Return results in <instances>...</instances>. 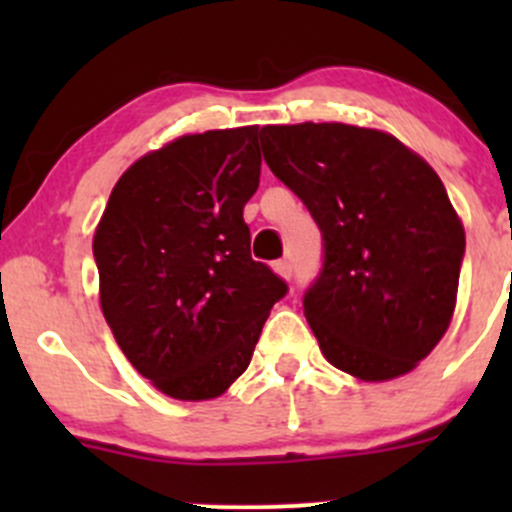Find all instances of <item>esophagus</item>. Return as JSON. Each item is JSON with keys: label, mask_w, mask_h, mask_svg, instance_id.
Wrapping results in <instances>:
<instances>
[{"label": "esophagus", "mask_w": 512, "mask_h": 512, "mask_svg": "<svg viewBox=\"0 0 512 512\" xmlns=\"http://www.w3.org/2000/svg\"><path fill=\"white\" fill-rule=\"evenodd\" d=\"M272 270H275V275L282 277V280H289V277H292V265H289L287 260H277L275 265H272Z\"/></svg>", "instance_id": "34e87169"}]
</instances>
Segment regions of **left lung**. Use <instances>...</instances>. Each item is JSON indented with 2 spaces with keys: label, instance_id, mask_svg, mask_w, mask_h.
I'll return each mask as SVG.
<instances>
[{
  "label": "left lung",
  "instance_id": "obj_1",
  "mask_svg": "<svg viewBox=\"0 0 512 512\" xmlns=\"http://www.w3.org/2000/svg\"><path fill=\"white\" fill-rule=\"evenodd\" d=\"M260 141L322 230L304 317L324 359L359 381L414 371L451 324L466 252L436 170L391 133L337 121L262 126Z\"/></svg>",
  "mask_w": 512,
  "mask_h": 512
}]
</instances>
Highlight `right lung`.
I'll return each instance as SVG.
<instances>
[{"label": "right lung", "instance_id": "1", "mask_svg": "<svg viewBox=\"0 0 512 512\" xmlns=\"http://www.w3.org/2000/svg\"><path fill=\"white\" fill-rule=\"evenodd\" d=\"M257 126L188 133L138 158L94 232L103 317L133 369L178 401L225 394L287 285L250 257Z\"/></svg>", "mask_w": 512, "mask_h": 512}]
</instances>
